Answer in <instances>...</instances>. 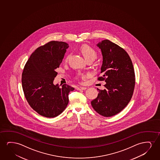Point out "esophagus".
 Wrapping results in <instances>:
<instances>
[{
	"instance_id": "obj_1",
	"label": "esophagus",
	"mask_w": 160,
	"mask_h": 160,
	"mask_svg": "<svg viewBox=\"0 0 160 160\" xmlns=\"http://www.w3.org/2000/svg\"><path fill=\"white\" fill-rule=\"evenodd\" d=\"M87 88L85 87H79V88H77V90H86Z\"/></svg>"
}]
</instances>
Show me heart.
Segmentation results:
<instances>
[{"label":"heart","instance_id":"obj_1","mask_svg":"<svg viewBox=\"0 0 160 160\" xmlns=\"http://www.w3.org/2000/svg\"><path fill=\"white\" fill-rule=\"evenodd\" d=\"M81 52L83 55L84 57L86 59H93L94 60L97 58V53L96 51L91 47L88 45H82L80 48ZM69 58V56L66 58V61H67Z\"/></svg>","mask_w":160,"mask_h":160}]
</instances>
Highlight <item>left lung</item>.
Wrapping results in <instances>:
<instances>
[{"label":"left lung","mask_w":160,"mask_h":160,"mask_svg":"<svg viewBox=\"0 0 160 160\" xmlns=\"http://www.w3.org/2000/svg\"><path fill=\"white\" fill-rule=\"evenodd\" d=\"M97 46L103 56L102 76L98 80L106 83L104 90L97 88L98 96L91 105L99 114L110 117L121 112L131 101L135 86L134 70L129 55L120 46L108 39Z\"/></svg>","instance_id":"8db88e82"}]
</instances>
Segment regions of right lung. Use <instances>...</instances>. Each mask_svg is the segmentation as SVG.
Returning <instances> with one entry per match:
<instances>
[{
	"instance_id": "right-lung-1",
	"label": "right lung",
	"mask_w": 160,
	"mask_h": 160,
	"mask_svg": "<svg viewBox=\"0 0 160 160\" xmlns=\"http://www.w3.org/2000/svg\"><path fill=\"white\" fill-rule=\"evenodd\" d=\"M69 45L51 41L37 48L24 66L22 85L24 96L31 108L42 116L55 118L61 114L69 102L68 94L74 88L54 85L56 69L63 59Z\"/></svg>"
}]
</instances>
